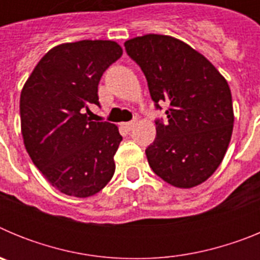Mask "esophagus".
<instances>
[{"instance_id":"1","label":"esophagus","mask_w":260,"mask_h":260,"mask_svg":"<svg viewBox=\"0 0 260 260\" xmlns=\"http://www.w3.org/2000/svg\"><path fill=\"white\" fill-rule=\"evenodd\" d=\"M134 126H135V121H130V122L122 123V127L125 128L126 132H132Z\"/></svg>"}]
</instances>
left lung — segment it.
Returning <instances> with one entry per match:
<instances>
[{
	"label": "left lung",
	"instance_id": "8db88e82",
	"mask_svg": "<svg viewBox=\"0 0 260 260\" xmlns=\"http://www.w3.org/2000/svg\"><path fill=\"white\" fill-rule=\"evenodd\" d=\"M146 75L156 109L168 105V122L156 119V138L146 155L165 182L190 189L219 168L233 133L228 82L203 54L167 35L138 36L125 43Z\"/></svg>",
	"mask_w": 260,
	"mask_h": 260
}]
</instances>
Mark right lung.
Returning a JSON list of instances; mask_svg holds the SVG:
<instances>
[{"mask_svg": "<svg viewBox=\"0 0 260 260\" xmlns=\"http://www.w3.org/2000/svg\"><path fill=\"white\" fill-rule=\"evenodd\" d=\"M122 56L116 41L82 40L52 48L20 93V127L32 162L48 182L77 198L95 195L112 180L118 127L91 121L104 71Z\"/></svg>", "mask_w": 260, "mask_h": 260, "instance_id": "right-lung-1", "label": "right lung"}]
</instances>
